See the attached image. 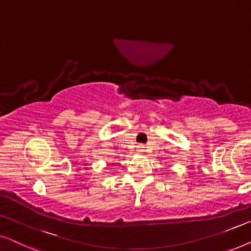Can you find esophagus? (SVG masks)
<instances>
[{
  "label": "esophagus",
  "instance_id": "1",
  "mask_svg": "<svg viewBox=\"0 0 251 251\" xmlns=\"http://www.w3.org/2000/svg\"><path fill=\"white\" fill-rule=\"evenodd\" d=\"M137 148H139L140 152H143V151H144V146H139Z\"/></svg>",
  "mask_w": 251,
  "mask_h": 251
}]
</instances>
